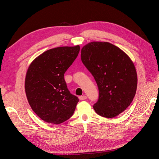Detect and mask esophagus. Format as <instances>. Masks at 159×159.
I'll list each match as a JSON object with an SVG mask.
<instances>
[{
	"mask_svg": "<svg viewBox=\"0 0 159 159\" xmlns=\"http://www.w3.org/2000/svg\"><path fill=\"white\" fill-rule=\"evenodd\" d=\"M79 99H80V100H85V99H87V97H86L85 95H82V96H80L79 97Z\"/></svg>",
	"mask_w": 159,
	"mask_h": 159,
	"instance_id": "34e87169",
	"label": "esophagus"
}]
</instances>
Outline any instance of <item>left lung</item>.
I'll return each instance as SVG.
<instances>
[{
  "instance_id": "left-lung-1",
  "label": "left lung",
  "mask_w": 159,
  "mask_h": 159,
  "mask_svg": "<svg viewBox=\"0 0 159 159\" xmlns=\"http://www.w3.org/2000/svg\"><path fill=\"white\" fill-rule=\"evenodd\" d=\"M81 59L99 89L95 111L106 118L123 112L133 102L137 87L136 69L129 56L109 42H92L81 48Z\"/></svg>"
}]
</instances>
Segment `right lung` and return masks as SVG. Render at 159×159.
Masks as SVG:
<instances>
[{
  "label": "right lung",
  "instance_id": "obj_1",
  "mask_svg": "<svg viewBox=\"0 0 159 159\" xmlns=\"http://www.w3.org/2000/svg\"><path fill=\"white\" fill-rule=\"evenodd\" d=\"M80 50L79 45L55 48L38 56L28 67L26 98L34 112L43 121L60 124L74 114L79 99L70 93L64 76Z\"/></svg>",
  "mask_w": 159,
  "mask_h": 159
}]
</instances>
